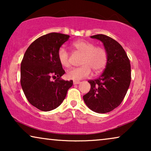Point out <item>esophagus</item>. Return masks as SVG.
Here are the masks:
<instances>
[{
	"label": "esophagus",
	"mask_w": 151,
	"mask_h": 151,
	"mask_svg": "<svg viewBox=\"0 0 151 151\" xmlns=\"http://www.w3.org/2000/svg\"><path fill=\"white\" fill-rule=\"evenodd\" d=\"M80 81H78V80H74L73 81V84H80Z\"/></svg>",
	"instance_id": "obj_1"
}]
</instances>
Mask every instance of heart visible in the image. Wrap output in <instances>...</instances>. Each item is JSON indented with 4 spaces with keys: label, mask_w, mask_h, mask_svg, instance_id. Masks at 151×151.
I'll list each match as a JSON object with an SVG mask.
<instances>
[{
    "label": "heart",
    "mask_w": 151,
    "mask_h": 151,
    "mask_svg": "<svg viewBox=\"0 0 151 151\" xmlns=\"http://www.w3.org/2000/svg\"><path fill=\"white\" fill-rule=\"evenodd\" d=\"M75 50L82 54L80 65L82 67L73 68L67 72V77L69 80H80L88 78L91 73V69L95 73H98L106 67L107 53L104 48L96 47L94 43L84 40H78L73 43ZM58 58L62 66H70L69 53L64 47H60L58 51Z\"/></svg>",
    "instance_id": "b5f03b06"
}]
</instances>
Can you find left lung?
I'll use <instances>...</instances> for the list:
<instances>
[{
	"instance_id": "obj_1",
	"label": "left lung",
	"mask_w": 151,
	"mask_h": 151,
	"mask_svg": "<svg viewBox=\"0 0 151 151\" xmlns=\"http://www.w3.org/2000/svg\"><path fill=\"white\" fill-rule=\"evenodd\" d=\"M100 40L107 53V63L100 78L88 80L91 89L83 96L86 106L98 113H106L122 102L131 83V64L121 45L106 35L91 36Z\"/></svg>"
}]
</instances>
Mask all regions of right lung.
<instances>
[{"label": "right lung", "mask_w": 151, "mask_h": 151, "mask_svg": "<svg viewBox=\"0 0 151 151\" xmlns=\"http://www.w3.org/2000/svg\"><path fill=\"white\" fill-rule=\"evenodd\" d=\"M69 37L55 32L44 35L34 41L24 53L20 65V84L29 102L39 110L56 109L73 85V80L60 79L65 71L58 58V49Z\"/></svg>", "instance_id": "right-lung-1"}]
</instances>
